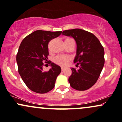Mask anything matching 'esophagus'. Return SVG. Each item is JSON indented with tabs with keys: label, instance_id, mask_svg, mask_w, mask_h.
<instances>
[{
	"label": "esophagus",
	"instance_id": "34e87169",
	"mask_svg": "<svg viewBox=\"0 0 122 122\" xmlns=\"http://www.w3.org/2000/svg\"><path fill=\"white\" fill-rule=\"evenodd\" d=\"M61 70H62V71H63V70H64V69H65V67H64L63 66H61Z\"/></svg>",
	"mask_w": 122,
	"mask_h": 122
}]
</instances>
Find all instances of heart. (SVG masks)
Segmentation results:
<instances>
[{"mask_svg":"<svg viewBox=\"0 0 122 122\" xmlns=\"http://www.w3.org/2000/svg\"><path fill=\"white\" fill-rule=\"evenodd\" d=\"M72 40L71 38H67L66 40ZM70 60V57L67 56L57 55L53 58V61L56 64H58L61 66H65L67 64L68 61Z\"/></svg>","mask_w":122,"mask_h":122,"instance_id":"heart-1","label":"heart"}]
</instances>
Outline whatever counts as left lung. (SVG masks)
Wrapping results in <instances>:
<instances>
[{
  "mask_svg": "<svg viewBox=\"0 0 122 122\" xmlns=\"http://www.w3.org/2000/svg\"><path fill=\"white\" fill-rule=\"evenodd\" d=\"M62 34L73 37L77 44L74 62L80 65V69L71 68L69 83L75 90H87L95 84L102 70L104 49L95 35L85 30L79 28L65 30Z\"/></svg>",
  "mask_w": 122,
  "mask_h": 122,
  "instance_id": "left-lung-1",
  "label": "left lung"
}]
</instances>
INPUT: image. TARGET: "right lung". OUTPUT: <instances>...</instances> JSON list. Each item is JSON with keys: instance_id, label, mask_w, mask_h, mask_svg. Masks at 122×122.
I'll return each instance as SVG.
<instances>
[{"instance_id": "add662e5", "label": "right lung", "mask_w": 122, "mask_h": 122, "mask_svg": "<svg viewBox=\"0 0 122 122\" xmlns=\"http://www.w3.org/2000/svg\"><path fill=\"white\" fill-rule=\"evenodd\" d=\"M61 34V31L36 30L24 38L20 45L16 56L18 71L27 87L34 92L45 94L55 87L61 67L51 61L49 71H43V62L49 55L48 43Z\"/></svg>"}]
</instances>
